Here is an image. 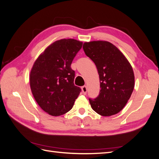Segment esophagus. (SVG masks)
Instances as JSON below:
<instances>
[{"label":"esophagus","instance_id":"34e87169","mask_svg":"<svg viewBox=\"0 0 159 159\" xmlns=\"http://www.w3.org/2000/svg\"><path fill=\"white\" fill-rule=\"evenodd\" d=\"M81 90H82V92L84 95H85L87 93V86L86 85H84L81 87Z\"/></svg>","mask_w":159,"mask_h":159}]
</instances>
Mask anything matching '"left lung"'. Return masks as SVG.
<instances>
[{
	"label": "left lung",
	"instance_id": "8db88e82",
	"mask_svg": "<svg viewBox=\"0 0 159 159\" xmlns=\"http://www.w3.org/2000/svg\"><path fill=\"white\" fill-rule=\"evenodd\" d=\"M83 49L95 63L99 76V94L95 99H89L91 108L102 116L117 114L125 106L134 89L132 66L109 42H85Z\"/></svg>",
	"mask_w": 159,
	"mask_h": 159
}]
</instances>
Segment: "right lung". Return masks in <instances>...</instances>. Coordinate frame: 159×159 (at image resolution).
I'll use <instances>...</instances> for the list:
<instances>
[{
  "label": "right lung",
  "instance_id": "add662e5",
  "mask_svg": "<svg viewBox=\"0 0 159 159\" xmlns=\"http://www.w3.org/2000/svg\"><path fill=\"white\" fill-rule=\"evenodd\" d=\"M82 44L74 39L57 40L33 65L30 74L32 93L39 106L52 116L68 112L81 92L74 84L75 71L71 64Z\"/></svg>",
  "mask_w": 159,
  "mask_h": 159
}]
</instances>
